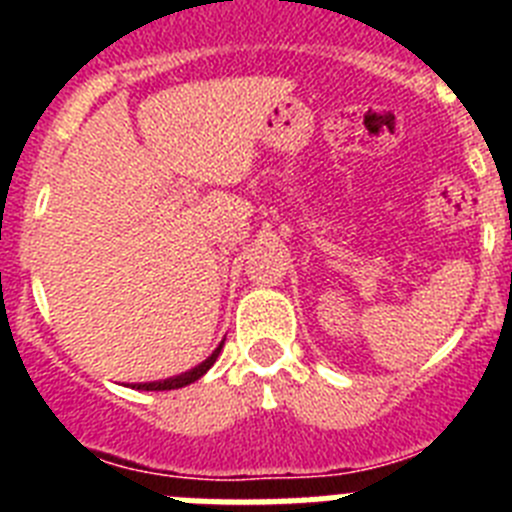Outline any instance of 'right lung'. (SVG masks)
I'll return each instance as SVG.
<instances>
[{"instance_id":"1","label":"right lung","mask_w":512,"mask_h":512,"mask_svg":"<svg viewBox=\"0 0 512 512\" xmlns=\"http://www.w3.org/2000/svg\"><path fill=\"white\" fill-rule=\"evenodd\" d=\"M220 348H223V343H220V346H217L215 351H212V356H210V359H205V361H202L200 366H194L192 372H184V374H179V377L164 379V382H148V384H138V390H153V392H158V390H179V387H187V384L197 382V379H200L202 374H207V369H210V366L215 364L217 354H220Z\"/></svg>"}]
</instances>
